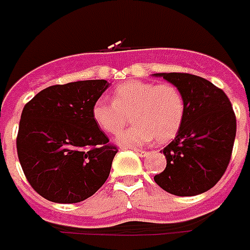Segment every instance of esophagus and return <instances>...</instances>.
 Listing matches in <instances>:
<instances>
[{"label": "esophagus", "mask_w": 250, "mask_h": 250, "mask_svg": "<svg viewBox=\"0 0 250 250\" xmlns=\"http://www.w3.org/2000/svg\"><path fill=\"white\" fill-rule=\"evenodd\" d=\"M134 151H136L140 157H146V154H147V151H145V150H140V149H134Z\"/></svg>", "instance_id": "esophagus-1"}]
</instances>
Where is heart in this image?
Listing matches in <instances>:
<instances>
[{"instance_id":"b5f03b06","label":"heart","mask_w":250,"mask_h":250,"mask_svg":"<svg viewBox=\"0 0 250 250\" xmlns=\"http://www.w3.org/2000/svg\"><path fill=\"white\" fill-rule=\"evenodd\" d=\"M186 103L181 89L170 83L130 80L112 92V101L97 100L92 108L95 123L108 134H118L126 126L129 116L133 125L118 137L126 146H142L157 138L172 140L185 120Z\"/></svg>"}]
</instances>
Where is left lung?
I'll list each match as a JSON object with an SVG mask.
<instances>
[{
  "mask_svg": "<svg viewBox=\"0 0 250 250\" xmlns=\"http://www.w3.org/2000/svg\"><path fill=\"white\" fill-rule=\"evenodd\" d=\"M181 89L186 113L181 130L162 150L166 167L155 183L176 196L203 194L224 175L236 137V116L224 91L191 74H155Z\"/></svg>",
  "mask_w": 250,
  "mask_h": 250,
  "instance_id": "8db88e82",
  "label": "left lung"
}]
</instances>
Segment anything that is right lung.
<instances>
[{
    "label": "right lung",
    "instance_id": "add662e5",
    "mask_svg": "<svg viewBox=\"0 0 250 250\" xmlns=\"http://www.w3.org/2000/svg\"><path fill=\"white\" fill-rule=\"evenodd\" d=\"M106 80L58 84L25 105L17 153L30 186L54 203H79L108 179L118 151L99 129L92 108Z\"/></svg>",
    "mask_w": 250,
    "mask_h": 250
}]
</instances>
